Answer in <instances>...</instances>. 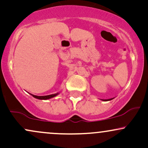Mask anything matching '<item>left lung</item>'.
<instances>
[{
    "mask_svg": "<svg viewBox=\"0 0 148 148\" xmlns=\"http://www.w3.org/2000/svg\"><path fill=\"white\" fill-rule=\"evenodd\" d=\"M113 98H112V99H101L102 100V101H110V100H111V99H113Z\"/></svg>",
    "mask_w": 148,
    "mask_h": 148,
    "instance_id": "8db88e82",
    "label": "left lung"
}]
</instances>
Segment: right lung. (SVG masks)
I'll use <instances>...</instances> for the list:
<instances>
[{
    "label": "right lung",
    "instance_id": "1",
    "mask_svg": "<svg viewBox=\"0 0 148 148\" xmlns=\"http://www.w3.org/2000/svg\"><path fill=\"white\" fill-rule=\"evenodd\" d=\"M58 94H59V92H57V93H56V94H52V95H45V96H37V95H32V94H30V95H31L33 97L36 98V99L46 100V99H51V98L57 96Z\"/></svg>",
    "mask_w": 148,
    "mask_h": 148
}]
</instances>
